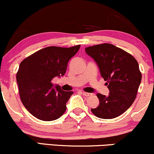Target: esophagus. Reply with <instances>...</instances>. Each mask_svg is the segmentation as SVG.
<instances>
[{
  "mask_svg": "<svg viewBox=\"0 0 154 154\" xmlns=\"http://www.w3.org/2000/svg\"><path fill=\"white\" fill-rule=\"evenodd\" d=\"M82 94L83 96H86V97H88V96H92V94H91V93H86V92H82Z\"/></svg>",
  "mask_w": 154,
  "mask_h": 154,
  "instance_id": "34e87169",
  "label": "esophagus"
}]
</instances>
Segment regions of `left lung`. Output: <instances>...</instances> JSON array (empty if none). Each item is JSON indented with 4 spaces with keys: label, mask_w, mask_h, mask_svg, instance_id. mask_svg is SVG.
<instances>
[{
    "label": "left lung",
    "mask_w": 154,
    "mask_h": 154,
    "mask_svg": "<svg viewBox=\"0 0 154 154\" xmlns=\"http://www.w3.org/2000/svg\"><path fill=\"white\" fill-rule=\"evenodd\" d=\"M85 51L97 63L110 91L108 96L97 94L99 106L91 109L92 113L103 119L119 116L132 105L137 95L141 81L137 60L110 43L87 47Z\"/></svg>",
    "instance_id": "obj_1"
}]
</instances>
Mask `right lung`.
<instances>
[{
	"instance_id": "obj_1",
	"label": "right lung",
	"mask_w": 154,
	"mask_h": 154,
	"mask_svg": "<svg viewBox=\"0 0 154 154\" xmlns=\"http://www.w3.org/2000/svg\"><path fill=\"white\" fill-rule=\"evenodd\" d=\"M80 45L70 48L49 46L36 51L20 63L16 74L20 100L26 109L40 120L59 119L73 94L65 91L51 81L66 73L68 63Z\"/></svg>"
}]
</instances>
